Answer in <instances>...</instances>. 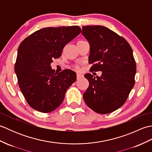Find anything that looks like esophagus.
<instances>
[{
	"label": "esophagus",
	"instance_id": "1",
	"mask_svg": "<svg viewBox=\"0 0 152 152\" xmlns=\"http://www.w3.org/2000/svg\"><path fill=\"white\" fill-rule=\"evenodd\" d=\"M83 75L82 74H79V73H77V74H76V78H77V80H80V78H83Z\"/></svg>",
	"mask_w": 152,
	"mask_h": 152
}]
</instances>
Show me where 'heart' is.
I'll return each instance as SVG.
<instances>
[{"mask_svg":"<svg viewBox=\"0 0 152 152\" xmlns=\"http://www.w3.org/2000/svg\"><path fill=\"white\" fill-rule=\"evenodd\" d=\"M76 68H77V69H78V66H77V67H76Z\"/></svg>","mask_w":152,"mask_h":152,"instance_id":"1","label":"heart"}]
</instances>
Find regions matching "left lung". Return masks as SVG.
Returning <instances> with one entry per match:
<instances>
[{
  "label": "left lung",
  "mask_w": 152,
  "mask_h": 152,
  "mask_svg": "<svg viewBox=\"0 0 152 152\" xmlns=\"http://www.w3.org/2000/svg\"><path fill=\"white\" fill-rule=\"evenodd\" d=\"M82 33L90 44L91 70L102 71L100 77L85 74L89 85L83 99L96 113H111L124 105L134 87L137 66L133 50L125 38L104 26L82 27Z\"/></svg>",
  "instance_id": "left-lung-1"
}]
</instances>
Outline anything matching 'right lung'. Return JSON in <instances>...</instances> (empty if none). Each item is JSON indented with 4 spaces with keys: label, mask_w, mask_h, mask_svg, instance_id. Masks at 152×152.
Masks as SVG:
<instances>
[{
    "label": "right lung",
    "mask_w": 152,
    "mask_h": 152,
    "mask_svg": "<svg viewBox=\"0 0 152 152\" xmlns=\"http://www.w3.org/2000/svg\"><path fill=\"white\" fill-rule=\"evenodd\" d=\"M80 33L78 26L46 27L21 42L15 72L19 88L31 108L48 113L63 102L67 89L76 81V74L69 69L57 73L51 63L61 57L65 45Z\"/></svg>",
    "instance_id": "right-lung-1"
}]
</instances>
